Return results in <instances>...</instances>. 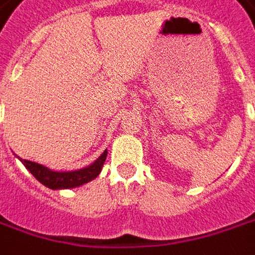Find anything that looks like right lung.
Masks as SVG:
<instances>
[{
  "label": "right lung",
  "mask_w": 255,
  "mask_h": 255,
  "mask_svg": "<svg viewBox=\"0 0 255 255\" xmlns=\"http://www.w3.org/2000/svg\"><path fill=\"white\" fill-rule=\"evenodd\" d=\"M106 156H107V150H105L91 166L72 171L50 170L43 164L25 160L20 157L19 159L25 164L26 169L30 171L43 186L48 187L51 190H61V188H74V187L82 186L85 183H89L93 178L98 177L106 162Z\"/></svg>",
  "instance_id": "right-lung-1"
}]
</instances>
